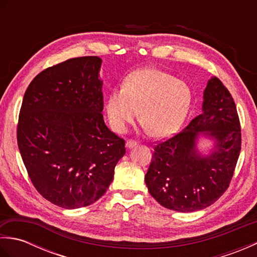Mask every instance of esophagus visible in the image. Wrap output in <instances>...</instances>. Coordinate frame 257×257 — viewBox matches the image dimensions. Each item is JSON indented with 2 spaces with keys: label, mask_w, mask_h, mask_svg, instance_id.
<instances>
[{
  "label": "esophagus",
  "mask_w": 257,
  "mask_h": 257,
  "mask_svg": "<svg viewBox=\"0 0 257 257\" xmlns=\"http://www.w3.org/2000/svg\"><path fill=\"white\" fill-rule=\"evenodd\" d=\"M135 146H137V141H135V140H127V141H125V147H127L128 149H133Z\"/></svg>",
  "instance_id": "obj_1"
}]
</instances>
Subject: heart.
Segmentation results:
<instances>
[{"label":"heart","mask_w":257,"mask_h":257,"mask_svg":"<svg viewBox=\"0 0 257 257\" xmlns=\"http://www.w3.org/2000/svg\"><path fill=\"white\" fill-rule=\"evenodd\" d=\"M192 103L193 90L188 83L149 67L133 72L122 88L109 92L105 110L114 132L124 133L139 114L150 135L161 138L179 130Z\"/></svg>","instance_id":"b5f03b06"}]
</instances>
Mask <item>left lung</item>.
<instances>
[{"mask_svg": "<svg viewBox=\"0 0 257 257\" xmlns=\"http://www.w3.org/2000/svg\"><path fill=\"white\" fill-rule=\"evenodd\" d=\"M212 141L206 152L197 145ZM241 151L235 102L216 77L207 81L202 112L181 133L155 147L145 181L149 193L173 211L203 210L228 188Z\"/></svg>", "mask_w": 257, "mask_h": 257, "instance_id": "obj_1", "label": "left lung"}]
</instances>
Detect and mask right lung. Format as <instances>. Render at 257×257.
Here are the masks:
<instances>
[{"mask_svg":"<svg viewBox=\"0 0 257 257\" xmlns=\"http://www.w3.org/2000/svg\"><path fill=\"white\" fill-rule=\"evenodd\" d=\"M101 58L67 59L38 74L22 102L18 145L32 183L63 209L90 205L112 182L124 140L103 121Z\"/></svg>","mask_w":257,"mask_h":257,"instance_id":"1","label":"right lung"}]
</instances>
